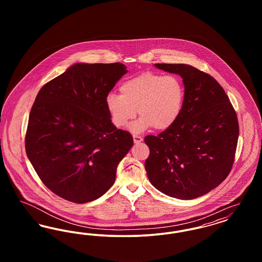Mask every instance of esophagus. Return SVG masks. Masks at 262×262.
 Returning a JSON list of instances; mask_svg holds the SVG:
<instances>
[{
	"label": "esophagus",
	"instance_id": "34e87169",
	"mask_svg": "<svg viewBox=\"0 0 262 262\" xmlns=\"http://www.w3.org/2000/svg\"><path fill=\"white\" fill-rule=\"evenodd\" d=\"M142 140H143V138H142V137H138V136H134V142H135L136 144L140 143Z\"/></svg>",
	"mask_w": 262,
	"mask_h": 262
}]
</instances>
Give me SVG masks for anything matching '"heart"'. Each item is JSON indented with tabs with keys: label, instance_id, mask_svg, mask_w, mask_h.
I'll return each mask as SVG.
<instances>
[{
	"label": "heart",
	"instance_id": "obj_1",
	"mask_svg": "<svg viewBox=\"0 0 262 262\" xmlns=\"http://www.w3.org/2000/svg\"><path fill=\"white\" fill-rule=\"evenodd\" d=\"M120 93L106 96V108L113 125L124 127L137 116L140 118L129 126L135 134L150 127L165 130L177 122L183 111L185 86L176 75L144 72L124 81Z\"/></svg>",
	"mask_w": 262,
	"mask_h": 262
}]
</instances>
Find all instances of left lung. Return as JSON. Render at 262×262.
I'll return each mask as SVG.
<instances>
[{
  "instance_id": "left-lung-1",
  "label": "left lung",
  "mask_w": 262,
  "mask_h": 262,
  "mask_svg": "<svg viewBox=\"0 0 262 262\" xmlns=\"http://www.w3.org/2000/svg\"><path fill=\"white\" fill-rule=\"evenodd\" d=\"M154 66L181 75L186 95L174 125L144 138L150 149L145 170L152 186L164 194L193 200L218 187L230 173L238 137L237 115L211 75L185 63Z\"/></svg>"
}]
</instances>
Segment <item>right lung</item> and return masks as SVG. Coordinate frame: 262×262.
<instances>
[{"label":"right lung","mask_w":262,"mask_h":262,"mask_svg":"<svg viewBox=\"0 0 262 262\" xmlns=\"http://www.w3.org/2000/svg\"><path fill=\"white\" fill-rule=\"evenodd\" d=\"M126 73L121 62H77L38 92L25 150L43 184L63 200L99 199L134 145L128 132L113 125L105 102Z\"/></svg>","instance_id":"right-lung-1"}]
</instances>
